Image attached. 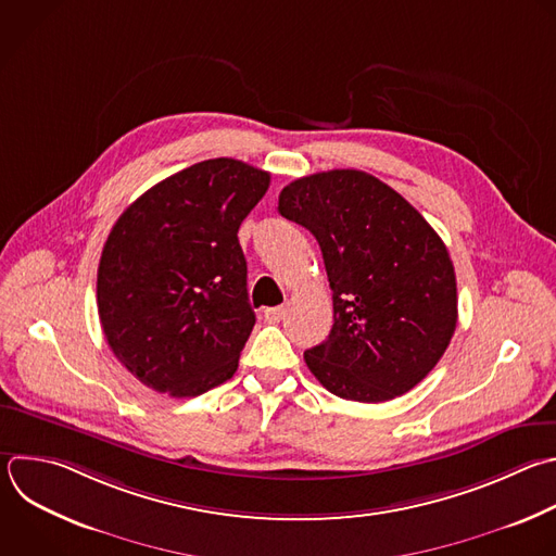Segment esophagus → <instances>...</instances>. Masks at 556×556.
Returning <instances> with one entry per match:
<instances>
[{
    "label": "esophagus",
    "instance_id": "esophagus-1",
    "mask_svg": "<svg viewBox=\"0 0 556 556\" xmlns=\"http://www.w3.org/2000/svg\"><path fill=\"white\" fill-rule=\"evenodd\" d=\"M286 312H288V307H286V305L268 307V309H264V318H266L268 323H279V320L286 316Z\"/></svg>",
    "mask_w": 556,
    "mask_h": 556
}]
</instances>
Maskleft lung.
<instances>
[{"label":"left lung","mask_w":556,"mask_h":556,"mask_svg":"<svg viewBox=\"0 0 556 556\" xmlns=\"http://www.w3.org/2000/svg\"><path fill=\"white\" fill-rule=\"evenodd\" d=\"M279 214L318 242L333 301L325 342L303 353L333 395L380 404L415 389L458 320L456 275L428 220L380 178L329 169L292 180Z\"/></svg>","instance_id":"1"}]
</instances>
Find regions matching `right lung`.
<instances>
[{"label":"right lung","mask_w":556,"mask_h":556,"mask_svg":"<svg viewBox=\"0 0 556 556\" xmlns=\"http://www.w3.org/2000/svg\"><path fill=\"white\" fill-rule=\"evenodd\" d=\"M270 174L207 159L156 182L113 225L98 314L115 357L148 389L197 397L233 378L255 312L238 229Z\"/></svg>","instance_id":"1"}]
</instances>
